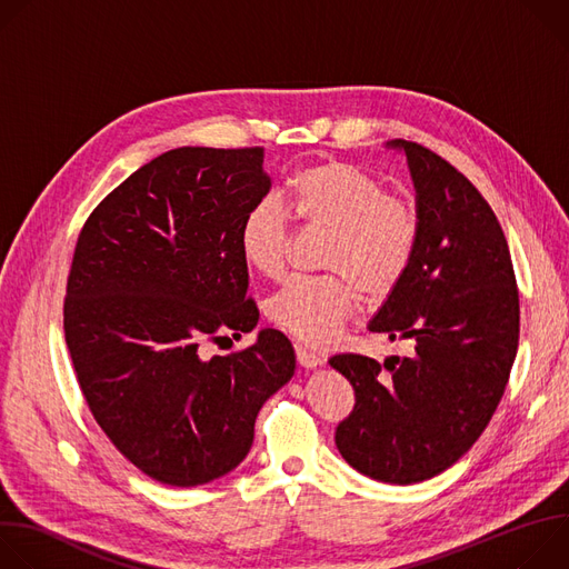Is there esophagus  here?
I'll return each mask as SVG.
<instances>
[{"label": "esophagus", "mask_w": 569, "mask_h": 569, "mask_svg": "<svg viewBox=\"0 0 569 569\" xmlns=\"http://www.w3.org/2000/svg\"><path fill=\"white\" fill-rule=\"evenodd\" d=\"M295 353H297V362L303 367V369H317L321 367V356H317L315 351H308L303 347H295Z\"/></svg>", "instance_id": "esophagus-1"}]
</instances>
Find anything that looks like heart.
Masks as SVG:
<instances>
[{
	"label": "heart",
	"mask_w": 569,
	"mask_h": 569,
	"mask_svg": "<svg viewBox=\"0 0 569 569\" xmlns=\"http://www.w3.org/2000/svg\"><path fill=\"white\" fill-rule=\"evenodd\" d=\"M286 208L308 229L327 231L319 268L333 274L290 279L270 299L268 315L299 342L327 347L353 315L356 292L380 301L400 286L419 248V216L408 200L389 196L380 178L345 159L299 169L288 182ZM290 238L283 207L257 202L238 231L242 263L279 279Z\"/></svg>",
	"instance_id": "heart-1"
}]
</instances>
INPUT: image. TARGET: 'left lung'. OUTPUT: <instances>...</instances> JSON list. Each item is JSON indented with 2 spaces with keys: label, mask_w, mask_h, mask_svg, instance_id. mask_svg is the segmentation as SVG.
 <instances>
[{
  "label": "left lung",
  "mask_w": 569,
  "mask_h": 569,
  "mask_svg": "<svg viewBox=\"0 0 569 569\" xmlns=\"http://www.w3.org/2000/svg\"><path fill=\"white\" fill-rule=\"evenodd\" d=\"M417 191L419 248L371 333L410 340L408 358L329 360L356 391L336 446L358 472L419 483L457 463L489 426L518 351L520 303L505 231L481 193L437 152L393 139Z\"/></svg>",
  "instance_id": "1"
}]
</instances>
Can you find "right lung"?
<instances>
[{
    "label": "right lung",
    "instance_id": "right-lung-1",
    "mask_svg": "<svg viewBox=\"0 0 569 569\" xmlns=\"http://www.w3.org/2000/svg\"><path fill=\"white\" fill-rule=\"evenodd\" d=\"M263 148L182 146L119 184L78 236L64 340L90 410L148 477L189 489L248 457L254 421L297 367L290 340L202 358L220 329L250 333L238 231L272 180Z\"/></svg>",
    "mask_w": 569,
    "mask_h": 569
}]
</instances>
